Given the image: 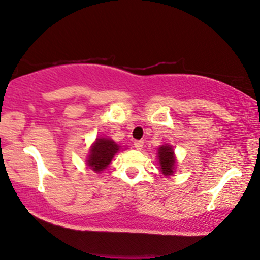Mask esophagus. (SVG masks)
<instances>
[{"label": "esophagus", "mask_w": 260, "mask_h": 260, "mask_svg": "<svg viewBox=\"0 0 260 260\" xmlns=\"http://www.w3.org/2000/svg\"><path fill=\"white\" fill-rule=\"evenodd\" d=\"M134 146H135L138 150H141V149H143V146H144V141L143 140H136L135 143H134Z\"/></svg>", "instance_id": "34e87169"}]
</instances>
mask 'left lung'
<instances>
[{
    "mask_svg": "<svg viewBox=\"0 0 260 260\" xmlns=\"http://www.w3.org/2000/svg\"><path fill=\"white\" fill-rule=\"evenodd\" d=\"M159 163H160V171L164 176H171L173 174L174 164H176V159H174V151L171 145H163L159 148Z\"/></svg>",
    "mask_w": 260,
    "mask_h": 260,
    "instance_id": "8db88e82",
    "label": "left lung"
}]
</instances>
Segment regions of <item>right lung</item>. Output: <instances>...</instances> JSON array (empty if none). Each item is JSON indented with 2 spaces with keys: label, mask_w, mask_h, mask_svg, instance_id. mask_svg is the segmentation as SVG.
I'll list each match as a JSON object with an SVG mask.
<instances>
[{
  "label": "right lung",
  "mask_w": 260,
  "mask_h": 260,
  "mask_svg": "<svg viewBox=\"0 0 260 260\" xmlns=\"http://www.w3.org/2000/svg\"><path fill=\"white\" fill-rule=\"evenodd\" d=\"M120 146L111 139H97L92 145L91 154L87 160V166L94 172H101L111 163V159L119 151Z\"/></svg>",
  "instance_id": "1"
}]
</instances>
